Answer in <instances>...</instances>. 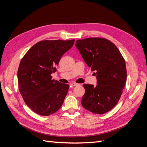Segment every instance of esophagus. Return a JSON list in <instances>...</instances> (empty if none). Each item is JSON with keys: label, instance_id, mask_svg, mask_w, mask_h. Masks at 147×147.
Returning a JSON list of instances; mask_svg holds the SVG:
<instances>
[{"label": "esophagus", "instance_id": "obj_1", "mask_svg": "<svg viewBox=\"0 0 147 147\" xmlns=\"http://www.w3.org/2000/svg\"><path fill=\"white\" fill-rule=\"evenodd\" d=\"M78 85L77 83H70V87H74V86H76Z\"/></svg>", "mask_w": 147, "mask_h": 147}]
</instances>
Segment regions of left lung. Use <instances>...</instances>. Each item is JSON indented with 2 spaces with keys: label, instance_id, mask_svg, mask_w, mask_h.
Listing matches in <instances>:
<instances>
[{
  "label": "left lung",
  "instance_id": "left-lung-1",
  "mask_svg": "<svg viewBox=\"0 0 147 147\" xmlns=\"http://www.w3.org/2000/svg\"><path fill=\"white\" fill-rule=\"evenodd\" d=\"M75 47L91 71L97 85L84 84L83 107L96 114H104L116 105L126 81V63L118 48L103 38H86L76 41Z\"/></svg>",
  "mask_w": 147,
  "mask_h": 147
}]
</instances>
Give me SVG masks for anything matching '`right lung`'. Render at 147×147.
<instances>
[{
    "mask_svg": "<svg viewBox=\"0 0 147 147\" xmlns=\"http://www.w3.org/2000/svg\"><path fill=\"white\" fill-rule=\"evenodd\" d=\"M75 40H43L35 44L22 58L18 70L19 90L25 103L36 113L48 116L63 105L69 86L51 79L61 57Z\"/></svg>",
    "mask_w": 147,
    "mask_h": 147,
    "instance_id": "add662e5",
    "label": "right lung"
}]
</instances>
